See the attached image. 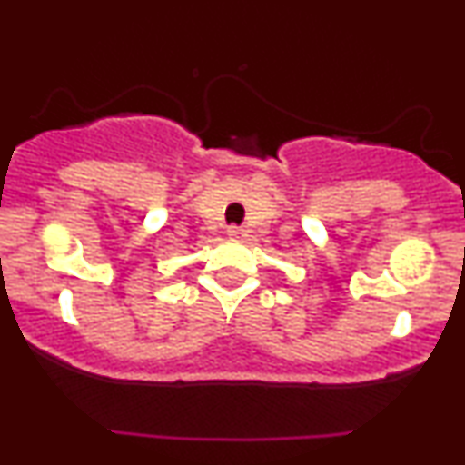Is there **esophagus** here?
<instances>
[{"instance_id": "34e87169", "label": "esophagus", "mask_w": 465, "mask_h": 465, "mask_svg": "<svg viewBox=\"0 0 465 465\" xmlns=\"http://www.w3.org/2000/svg\"><path fill=\"white\" fill-rule=\"evenodd\" d=\"M227 233H229V236H232V238H238L240 233H242V229H240V227H229Z\"/></svg>"}]
</instances>
